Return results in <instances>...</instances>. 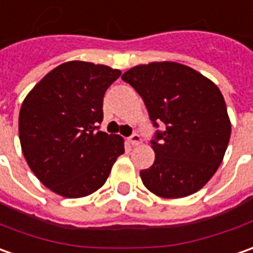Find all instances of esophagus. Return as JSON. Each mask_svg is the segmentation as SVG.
Here are the masks:
<instances>
[{"instance_id": "1", "label": "esophagus", "mask_w": 253, "mask_h": 253, "mask_svg": "<svg viewBox=\"0 0 253 253\" xmlns=\"http://www.w3.org/2000/svg\"><path fill=\"white\" fill-rule=\"evenodd\" d=\"M140 140H142V139H140V136H139L138 133H133L130 138H128V142H129L132 146H138L139 143H140Z\"/></svg>"}]
</instances>
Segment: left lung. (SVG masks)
Wrapping results in <instances>:
<instances>
[{"mask_svg": "<svg viewBox=\"0 0 253 253\" xmlns=\"http://www.w3.org/2000/svg\"><path fill=\"white\" fill-rule=\"evenodd\" d=\"M121 78L143 99L154 126L166 125L152 140L153 166L140 171L143 185L166 199L198 192L217 171L231 135L220 89L172 61L136 65Z\"/></svg>", "mask_w": 253, "mask_h": 253, "instance_id": "obj_1", "label": "left lung"}]
</instances>
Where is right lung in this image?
Here are the masks:
<instances>
[{
  "label": "right lung",
  "mask_w": 253,
  "mask_h": 253,
  "mask_svg": "<svg viewBox=\"0 0 253 253\" xmlns=\"http://www.w3.org/2000/svg\"><path fill=\"white\" fill-rule=\"evenodd\" d=\"M120 69L68 61L29 91L19 113L22 153L39 181L75 199L104 185L124 139L99 130L103 97Z\"/></svg>",
  "instance_id": "add662e5"
}]
</instances>
